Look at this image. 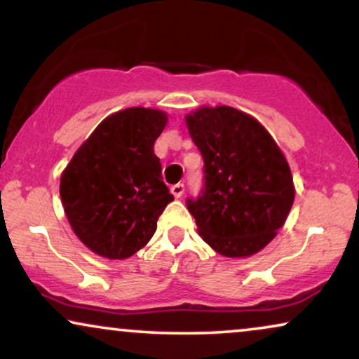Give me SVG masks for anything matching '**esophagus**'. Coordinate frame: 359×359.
<instances>
[{
	"label": "esophagus",
	"instance_id": "1",
	"mask_svg": "<svg viewBox=\"0 0 359 359\" xmlns=\"http://www.w3.org/2000/svg\"><path fill=\"white\" fill-rule=\"evenodd\" d=\"M171 193H173L175 198H181V196L184 194V184L183 183L173 184V186H171Z\"/></svg>",
	"mask_w": 359,
	"mask_h": 359
}]
</instances>
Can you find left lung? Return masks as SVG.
Wrapping results in <instances>:
<instances>
[{"instance_id": "left-lung-1", "label": "left lung", "mask_w": 359, "mask_h": 359, "mask_svg": "<svg viewBox=\"0 0 359 359\" xmlns=\"http://www.w3.org/2000/svg\"><path fill=\"white\" fill-rule=\"evenodd\" d=\"M186 126L204 158V188L186 201L199 235L224 257L258 253L294 203L283 151L257 119L229 106L199 107Z\"/></svg>"}]
</instances>
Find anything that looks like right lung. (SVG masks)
<instances>
[{
  "instance_id": "right-lung-1",
  "label": "right lung",
  "mask_w": 359,
  "mask_h": 359,
  "mask_svg": "<svg viewBox=\"0 0 359 359\" xmlns=\"http://www.w3.org/2000/svg\"><path fill=\"white\" fill-rule=\"evenodd\" d=\"M165 112L129 107L106 117L60 178V198L76 237L91 252L124 259L144 248L173 194L154 144Z\"/></svg>"
}]
</instances>
